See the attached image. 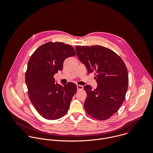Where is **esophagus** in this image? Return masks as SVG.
<instances>
[{"mask_svg": "<svg viewBox=\"0 0 153 153\" xmlns=\"http://www.w3.org/2000/svg\"><path fill=\"white\" fill-rule=\"evenodd\" d=\"M76 87H77V89L78 90H82L84 88V87L82 85H77Z\"/></svg>", "mask_w": 153, "mask_h": 153, "instance_id": "34e87169", "label": "esophagus"}]
</instances>
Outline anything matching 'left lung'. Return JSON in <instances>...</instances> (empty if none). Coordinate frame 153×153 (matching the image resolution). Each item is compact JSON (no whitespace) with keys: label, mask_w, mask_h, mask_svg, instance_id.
Segmentation results:
<instances>
[{"label":"left lung","mask_w":153,"mask_h":153,"mask_svg":"<svg viewBox=\"0 0 153 153\" xmlns=\"http://www.w3.org/2000/svg\"><path fill=\"white\" fill-rule=\"evenodd\" d=\"M76 55L89 74L95 72L98 86H84L87 94L84 108L95 119L105 120L123 104L128 89V75L122 59L108 48L94 45L76 46Z\"/></svg>","instance_id":"obj_1"}]
</instances>
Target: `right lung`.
I'll return each instance as SVG.
<instances>
[{"mask_svg": "<svg viewBox=\"0 0 153 153\" xmlns=\"http://www.w3.org/2000/svg\"><path fill=\"white\" fill-rule=\"evenodd\" d=\"M73 47L62 42H48L39 47L30 56L25 74L29 99L38 112L49 120L59 119L68 112L76 92V85H63L53 75L62 71L66 58L75 55Z\"/></svg>", "mask_w": 153, "mask_h": 153, "instance_id": "1", "label": "right lung"}]
</instances>
